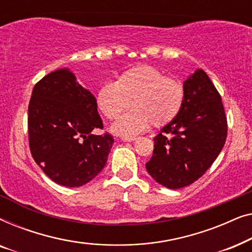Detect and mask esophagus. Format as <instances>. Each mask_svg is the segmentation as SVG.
I'll list each match as a JSON object with an SVG mask.
<instances>
[{
  "mask_svg": "<svg viewBox=\"0 0 252 252\" xmlns=\"http://www.w3.org/2000/svg\"><path fill=\"white\" fill-rule=\"evenodd\" d=\"M136 139V136H123L122 141L123 142H133V141H135Z\"/></svg>",
  "mask_w": 252,
  "mask_h": 252,
  "instance_id": "1",
  "label": "esophagus"
}]
</instances>
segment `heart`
I'll return each instance as SVG.
<instances>
[{"label":"heart","mask_w":252,"mask_h":252,"mask_svg":"<svg viewBox=\"0 0 252 252\" xmlns=\"http://www.w3.org/2000/svg\"><path fill=\"white\" fill-rule=\"evenodd\" d=\"M132 106L133 110L113 124L111 130L123 136L136 135L151 124L163 127L170 124L185 103V88L150 65L126 70L116 82H105L96 93V104L103 116L116 119Z\"/></svg>","instance_id":"heart-1"}]
</instances>
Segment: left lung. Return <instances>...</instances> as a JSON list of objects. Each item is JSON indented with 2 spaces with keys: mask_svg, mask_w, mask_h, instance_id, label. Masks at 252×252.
Masks as SVG:
<instances>
[{
  "mask_svg": "<svg viewBox=\"0 0 252 252\" xmlns=\"http://www.w3.org/2000/svg\"><path fill=\"white\" fill-rule=\"evenodd\" d=\"M181 111L154 137L146 168L158 184L184 188L201 178L221 151L227 118L218 91L201 68L184 82Z\"/></svg>",
  "mask_w": 252,
  "mask_h": 252,
  "instance_id": "obj_1",
  "label": "left lung"
}]
</instances>
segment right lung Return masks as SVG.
<instances>
[{
	"label": "right lung",
	"mask_w": 252,
	"mask_h": 252,
	"mask_svg": "<svg viewBox=\"0 0 252 252\" xmlns=\"http://www.w3.org/2000/svg\"><path fill=\"white\" fill-rule=\"evenodd\" d=\"M27 123L31 154L56 184L80 187L105 166L113 137L92 133L103 128L96 98L68 68L34 86Z\"/></svg>",
	"instance_id": "add662e5"
}]
</instances>
